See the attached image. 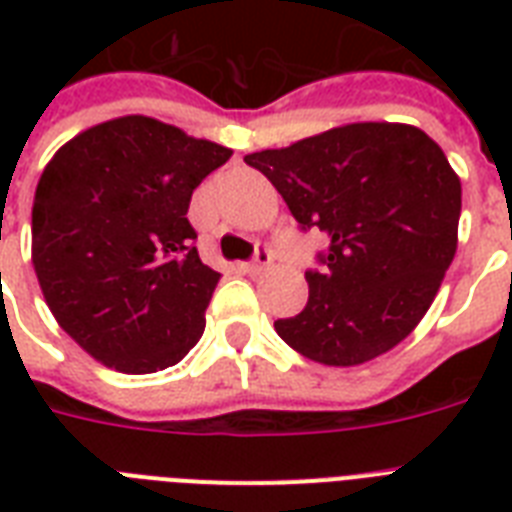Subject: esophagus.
<instances>
[{
	"label": "esophagus",
	"instance_id": "34e87169",
	"mask_svg": "<svg viewBox=\"0 0 512 512\" xmlns=\"http://www.w3.org/2000/svg\"><path fill=\"white\" fill-rule=\"evenodd\" d=\"M268 265H271V252H268V249H260V252L255 255V260L244 265V268H247V273L257 276V273H263Z\"/></svg>",
	"mask_w": 512,
	"mask_h": 512
}]
</instances>
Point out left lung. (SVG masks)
I'll return each mask as SVG.
<instances>
[{"label":"left lung","instance_id":"1","mask_svg":"<svg viewBox=\"0 0 512 512\" xmlns=\"http://www.w3.org/2000/svg\"><path fill=\"white\" fill-rule=\"evenodd\" d=\"M303 228L329 239L305 273L308 305L273 327L300 356L358 366L412 335L457 252L462 185L436 140L401 122H353L247 154Z\"/></svg>","mask_w":512,"mask_h":512}]
</instances>
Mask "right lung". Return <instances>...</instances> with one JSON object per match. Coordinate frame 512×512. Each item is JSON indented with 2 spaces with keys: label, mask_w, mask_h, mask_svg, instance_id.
<instances>
[{
  "label": "right lung",
  "mask_w": 512,
  "mask_h": 512,
  "mask_svg": "<svg viewBox=\"0 0 512 512\" xmlns=\"http://www.w3.org/2000/svg\"><path fill=\"white\" fill-rule=\"evenodd\" d=\"M231 148L151 116L100 122L55 151L31 209V263L60 329L124 374L175 366L204 335L220 273L188 204Z\"/></svg>",
  "instance_id": "1"
}]
</instances>
